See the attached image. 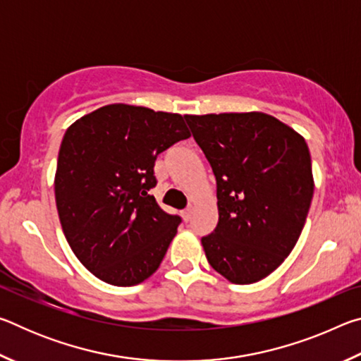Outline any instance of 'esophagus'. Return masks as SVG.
I'll return each instance as SVG.
<instances>
[{
  "label": "esophagus",
  "instance_id": "1",
  "mask_svg": "<svg viewBox=\"0 0 361 361\" xmlns=\"http://www.w3.org/2000/svg\"><path fill=\"white\" fill-rule=\"evenodd\" d=\"M191 216H192V207H188L186 210H183V219H185L186 223L191 219Z\"/></svg>",
  "mask_w": 361,
  "mask_h": 361
}]
</instances>
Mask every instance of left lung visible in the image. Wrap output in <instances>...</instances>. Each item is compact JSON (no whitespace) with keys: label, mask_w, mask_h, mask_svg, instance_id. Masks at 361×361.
<instances>
[{"label":"left lung","mask_w":361,"mask_h":361,"mask_svg":"<svg viewBox=\"0 0 361 361\" xmlns=\"http://www.w3.org/2000/svg\"><path fill=\"white\" fill-rule=\"evenodd\" d=\"M216 178L218 224L202 237L207 261L231 283L259 282L301 235L314 195L302 135L271 114H186Z\"/></svg>","instance_id":"left-lung-1"}]
</instances>
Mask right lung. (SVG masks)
I'll return each instance as SVG.
<instances>
[{"mask_svg": "<svg viewBox=\"0 0 361 361\" xmlns=\"http://www.w3.org/2000/svg\"><path fill=\"white\" fill-rule=\"evenodd\" d=\"M191 137L181 114L113 103L66 129L56 170L65 239L81 264L114 286L157 271L181 218L157 205L154 161Z\"/></svg>", "mask_w": 361, "mask_h": 361, "instance_id": "add662e5", "label": "right lung"}]
</instances>
